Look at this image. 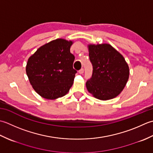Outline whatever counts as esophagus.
<instances>
[{"label":"esophagus","mask_w":153,"mask_h":153,"mask_svg":"<svg viewBox=\"0 0 153 153\" xmlns=\"http://www.w3.org/2000/svg\"><path fill=\"white\" fill-rule=\"evenodd\" d=\"M79 73L80 74H82V73H84V68H81L80 70H79Z\"/></svg>","instance_id":"esophagus-1"}]
</instances>
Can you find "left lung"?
<instances>
[{
    "mask_svg": "<svg viewBox=\"0 0 153 153\" xmlns=\"http://www.w3.org/2000/svg\"><path fill=\"white\" fill-rule=\"evenodd\" d=\"M92 64L91 79L86 83L88 91L96 98L108 100L116 98L126 86L129 68L123 55L108 43L89 44Z\"/></svg>",
    "mask_w": 153,
    "mask_h": 153,
    "instance_id": "left-lung-1",
    "label": "left lung"
}]
</instances>
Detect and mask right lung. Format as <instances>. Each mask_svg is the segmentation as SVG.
Segmentation results:
<instances>
[{
    "label": "right lung",
    "instance_id": "1",
    "mask_svg": "<svg viewBox=\"0 0 153 153\" xmlns=\"http://www.w3.org/2000/svg\"><path fill=\"white\" fill-rule=\"evenodd\" d=\"M73 41L57 39L40 47L30 56L26 67L34 90L42 97L55 100L66 95L72 86L76 71L74 56L70 52Z\"/></svg>",
    "mask_w": 153,
    "mask_h": 153
}]
</instances>
